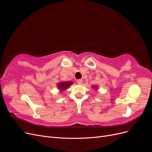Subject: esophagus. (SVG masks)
<instances>
[{"label": "esophagus", "instance_id": "obj_1", "mask_svg": "<svg viewBox=\"0 0 152 152\" xmlns=\"http://www.w3.org/2000/svg\"><path fill=\"white\" fill-rule=\"evenodd\" d=\"M82 82H83V80H82V79H79L77 80V83L79 84H82Z\"/></svg>", "mask_w": 152, "mask_h": 152}]
</instances>
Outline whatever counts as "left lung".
<instances>
[{
  "mask_svg": "<svg viewBox=\"0 0 152 152\" xmlns=\"http://www.w3.org/2000/svg\"><path fill=\"white\" fill-rule=\"evenodd\" d=\"M93 87V88H95L96 89V90H97L98 89V87L97 86H93V87Z\"/></svg>",
  "mask_w": 152,
  "mask_h": 152,
  "instance_id": "1",
  "label": "left lung"
}]
</instances>
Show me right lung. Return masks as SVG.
Instances as JSON below:
<instances>
[{
    "label": "right lung",
    "instance_id": "right-lung-1",
    "mask_svg": "<svg viewBox=\"0 0 152 152\" xmlns=\"http://www.w3.org/2000/svg\"><path fill=\"white\" fill-rule=\"evenodd\" d=\"M73 82L72 81H67V82H61L57 84V87L58 89L60 90L61 92L65 91L68 87H70Z\"/></svg>",
    "mask_w": 152,
    "mask_h": 152
}]
</instances>
